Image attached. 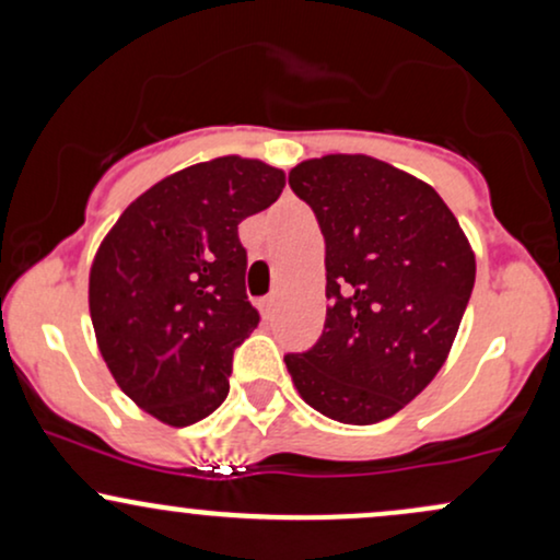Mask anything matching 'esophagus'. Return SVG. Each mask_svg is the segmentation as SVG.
I'll return each instance as SVG.
<instances>
[{"mask_svg":"<svg viewBox=\"0 0 560 560\" xmlns=\"http://www.w3.org/2000/svg\"><path fill=\"white\" fill-rule=\"evenodd\" d=\"M273 311H276V298H273V294H271V298H262V300H260V313H262V318H271Z\"/></svg>","mask_w":560,"mask_h":560,"instance_id":"1","label":"esophagus"}]
</instances>
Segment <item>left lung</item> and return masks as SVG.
Returning <instances> with one entry per match:
<instances>
[{
	"mask_svg": "<svg viewBox=\"0 0 560 560\" xmlns=\"http://www.w3.org/2000/svg\"><path fill=\"white\" fill-rule=\"evenodd\" d=\"M289 186L326 240V324L287 355L294 389L326 419L378 423L436 376L464 318L477 258L445 199L371 155H324Z\"/></svg>",
	"mask_w": 560,
	"mask_h": 560,
	"instance_id": "1",
	"label": "left lung"
}]
</instances>
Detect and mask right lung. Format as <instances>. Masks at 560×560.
<instances>
[{
  "mask_svg": "<svg viewBox=\"0 0 560 560\" xmlns=\"http://www.w3.org/2000/svg\"><path fill=\"white\" fill-rule=\"evenodd\" d=\"M284 184L255 158L189 165L133 199L102 240L89 271L96 347L152 419L182 429L226 400L231 358L260 320L240 223Z\"/></svg>",
  "mask_w": 560,
  "mask_h": 560,
  "instance_id": "add662e5",
  "label": "right lung"
}]
</instances>
